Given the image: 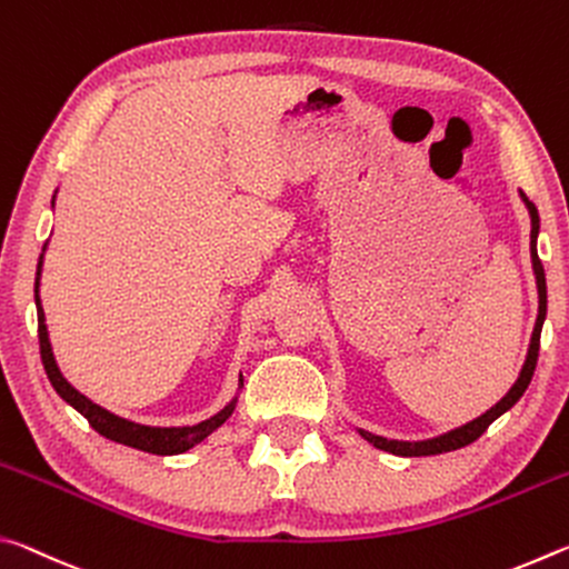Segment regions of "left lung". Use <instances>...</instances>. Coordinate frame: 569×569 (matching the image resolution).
<instances>
[{
	"instance_id": "left-lung-1",
	"label": "left lung",
	"mask_w": 569,
	"mask_h": 569,
	"mask_svg": "<svg viewBox=\"0 0 569 569\" xmlns=\"http://www.w3.org/2000/svg\"><path fill=\"white\" fill-rule=\"evenodd\" d=\"M519 196H522L525 206L529 210V218H532V233H529V256H532V268H535V278H537V296H539V311H537V321H535V331H532V341H529V349H527V359L522 371H519L517 381L512 383V389H509L502 399H499L492 409L481 413L475 421L465 423V427H457L447 431V435L435 437V439H423V441H399V439H387V437H377L371 435V431H363L359 429V435L373 445L381 451H389V455H397V457H431V455H445V451H455L471 445V441H477L481 435H485L489 423L495 419L502 417L505 411H509L519 401V397L527 391L529 381H532V373H535V366H537V356H539V333H542V323H545V316H547V281H545V268L542 261H539L537 256V236H539V213L532 200H529L522 190H519Z\"/></svg>"
}]
</instances>
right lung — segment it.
<instances>
[{
    "mask_svg": "<svg viewBox=\"0 0 569 569\" xmlns=\"http://www.w3.org/2000/svg\"><path fill=\"white\" fill-rule=\"evenodd\" d=\"M52 206H54V198H52ZM42 258H44V250L40 256V266H37V281H34V303H37V323H40V353H42V363H44V371H47V379L54 387V391L60 393V397L70 403L72 409H77L82 413L84 419L90 421V427L102 435L104 439L110 441H118V445L124 447H132V449H140V451H148V455H160V457H170V455H182V451L192 449L196 445H200L206 437L213 435V431L220 427V423H226V419L233 413L238 397L230 399L223 409L213 417L200 421V423H192V427H146V423H134L130 419H122L118 413H112L108 409H102L100 403L90 401L84 393L77 391L70 381L62 377L60 366L54 361V353H52V343H50V333H47V323H44V308L40 301V276H42ZM243 387V377H240L238 389Z\"/></svg>",
    "mask_w": 569,
    "mask_h": 569,
    "instance_id": "obj_1",
    "label": "right lung"
}]
</instances>
